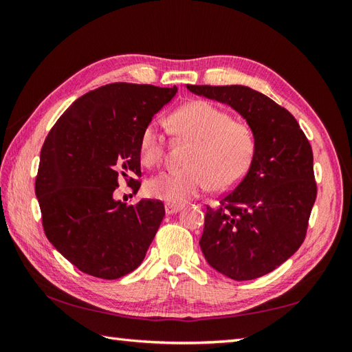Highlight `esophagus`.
<instances>
[{
  "label": "esophagus",
  "instance_id": "obj_1",
  "mask_svg": "<svg viewBox=\"0 0 352 352\" xmlns=\"http://www.w3.org/2000/svg\"><path fill=\"white\" fill-rule=\"evenodd\" d=\"M183 208V206L180 204H170V203H166L164 204V212H166L168 214H174V213H178Z\"/></svg>",
  "mask_w": 352,
  "mask_h": 352
}]
</instances>
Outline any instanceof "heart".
I'll use <instances>...</instances> for the list:
<instances>
[{
    "label": "heart",
    "mask_w": 352,
    "mask_h": 352,
    "mask_svg": "<svg viewBox=\"0 0 352 352\" xmlns=\"http://www.w3.org/2000/svg\"><path fill=\"white\" fill-rule=\"evenodd\" d=\"M180 139L193 142L186 157L188 166L166 170L149 180L146 190L157 199L183 204L208 188L227 190L242 182L256 154L257 139L252 126L233 119L213 102L193 101L169 118ZM163 133L149 124L140 136V160L148 168L159 166L164 157Z\"/></svg>",
    "instance_id": "obj_1"
}]
</instances>
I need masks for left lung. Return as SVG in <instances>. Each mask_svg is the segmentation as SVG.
Wrapping results in <instances>:
<instances>
[{
	"label": "left lung",
	"instance_id": "1",
	"mask_svg": "<svg viewBox=\"0 0 352 352\" xmlns=\"http://www.w3.org/2000/svg\"><path fill=\"white\" fill-rule=\"evenodd\" d=\"M195 95L233 107L256 133L250 170L218 207L206 212L199 246L231 280L263 276L302 245L316 199L313 151L290 111L246 86H192Z\"/></svg>",
	"mask_w": 352,
	"mask_h": 352
}]
</instances>
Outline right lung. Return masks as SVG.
<instances>
[{
	"instance_id": "right-lung-1",
	"label": "right lung",
	"mask_w": 352,
	"mask_h": 352,
	"mask_svg": "<svg viewBox=\"0 0 352 352\" xmlns=\"http://www.w3.org/2000/svg\"><path fill=\"white\" fill-rule=\"evenodd\" d=\"M175 94V86H101L74 101L45 139L34 186L43 231L81 272L116 280L145 258L164 206H126L113 193L119 178L139 190L140 136Z\"/></svg>"
}]
</instances>
